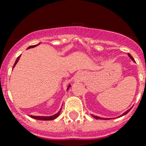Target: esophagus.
<instances>
[{
    "label": "esophagus",
    "mask_w": 146,
    "mask_h": 146,
    "mask_svg": "<svg viewBox=\"0 0 146 146\" xmlns=\"http://www.w3.org/2000/svg\"><path fill=\"white\" fill-rule=\"evenodd\" d=\"M85 79V73L83 72H79L76 74L75 77H74V80L75 82H81L84 80Z\"/></svg>",
    "instance_id": "obj_1"
}]
</instances>
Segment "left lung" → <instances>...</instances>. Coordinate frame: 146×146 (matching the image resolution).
I'll return each mask as SVG.
<instances>
[{"label": "left lung", "mask_w": 146, "mask_h": 146, "mask_svg": "<svg viewBox=\"0 0 146 146\" xmlns=\"http://www.w3.org/2000/svg\"><path fill=\"white\" fill-rule=\"evenodd\" d=\"M128 56L130 57V58H131L133 61H135L134 59H133V57L131 56V54H128ZM131 110V109H129L128 110H127L126 112H124V113H123V114L121 115L118 116V117H121V116L127 114V113H128V112H129V111H130V110ZM92 117H93V118H96V119H100V120H107V119H110V118H101V117H99V116H97V115H92Z\"/></svg>", "instance_id": "obj_1"}]
</instances>
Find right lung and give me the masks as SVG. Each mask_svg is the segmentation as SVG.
Wrapping results in <instances>:
<instances>
[{
    "label": "right lung",
    "instance_id": "obj_1",
    "mask_svg": "<svg viewBox=\"0 0 146 146\" xmlns=\"http://www.w3.org/2000/svg\"><path fill=\"white\" fill-rule=\"evenodd\" d=\"M38 45H40V43H38V44L36 45H34V46H29L28 48H34V47H36V46H38ZM20 56L21 55H19V56L18 57L17 59H16V61H15V64H14L13 65V68H14L15 67V66L16 65V64L18 63V61H19V60L20 58ZM70 85H68V87H67V91L70 88ZM61 110H59L58 112H57V113H55L54 115H51V116H35V115H30L31 118H34V119H36V120H42V121H51V120H53V119H54V118H56L58 116L60 115V112H61Z\"/></svg>",
    "mask_w": 146,
    "mask_h": 146
}]
</instances>
